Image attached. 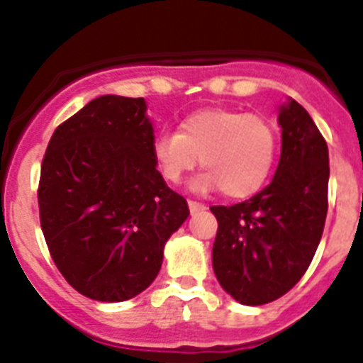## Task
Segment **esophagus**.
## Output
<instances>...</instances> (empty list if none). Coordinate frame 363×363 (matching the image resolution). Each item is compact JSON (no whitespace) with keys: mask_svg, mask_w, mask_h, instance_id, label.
Listing matches in <instances>:
<instances>
[{"mask_svg":"<svg viewBox=\"0 0 363 363\" xmlns=\"http://www.w3.org/2000/svg\"><path fill=\"white\" fill-rule=\"evenodd\" d=\"M188 206H189V211H191V213H197V211L206 210L204 204H201V202H195V201H188Z\"/></svg>","mask_w":363,"mask_h":363,"instance_id":"obj_1","label":"esophagus"}]
</instances>
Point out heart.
<instances>
[{
	"label": "heart",
	"instance_id": "obj_1",
	"mask_svg": "<svg viewBox=\"0 0 363 363\" xmlns=\"http://www.w3.org/2000/svg\"><path fill=\"white\" fill-rule=\"evenodd\" d=\"M275 125L260 113L206 108L181 121L179 132H159L152 157L162 179L181 182L201 162L204 174L189 189L210 194L222 189L231 199L251 197L266 184L277 157Z\"/></svg>",
	"mask_w": 363,
	"mask_h": 363
}]
</instances>
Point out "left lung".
<instances>
[{
  "label": "left lung",
  "instance_id": "1",
  "mask_svg": "<svg viewBox=\"0 0 363 363\" xmlns=\"http://www.w3.org/2000/svg\"><path fill=\"white\" fill-rule=\"evenodd\" d=\"M282 152L269 184L250 201L211 206L218 230L211 251L215 277L244 306L286 295L306 273L328 215L329 152L303 106H279Z\"/></svg>",
  "mask_w": 363,
  "mask_h": 363
}]
</instances>
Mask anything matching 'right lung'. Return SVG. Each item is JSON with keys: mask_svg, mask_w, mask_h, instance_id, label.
Returning a JSON list of instances; mask_svg holds the SVG:
<instances>
[{"mask_svg": "<svg viewBox=\"0 0 363 363\" xmlns=\"http://www.w3.org/2000/svg\"><path fill=\"white\" fill-rule=\"evenodd\" d=\"M146 108L143 97H96L55 128L41 164L48 251L67 282L99 302L145 291L189 215L155 168Z\"/></svg>", "mask_w": 363, "mask_h": 363, "instance_id": "1", "label": "right lung"}]
</instances>
